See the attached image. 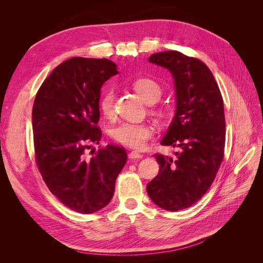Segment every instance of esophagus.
<instances>
[{
  "mask_svg": "<svg viewBox=\"0 0 263 263\" xmlns=\"http://www.w3.org/2000/svg\"><path fill=\"white\" fill-rule=\"evenodd\" d=\"M128 157H129V159H140V158H142L144 157V155H141L140 153H137V151H132V153H129L128 154Z\"/></svg>",
  "mask_w": 263,
  "mask_h": 263,
  "instance_id": "34e87169",
  "label": "esophagus"
}]
</instances>
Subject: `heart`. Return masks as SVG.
I'll use <instances>...</instances> for the list:
<instances>
[{"label": "heart", "mask_w": 263, "mask_h": 263, "mask_svg": "<svg viewBox=\"0 0 263 263\" xmlns=\"http://www.w3.org/2000/svg\"><path fill=\"white\" fill-rule=\"evenodd\" d=\"M133 89L136 91L140 98L153 104L159 101L162 95V87L156 80L147 77L137 78L132 82ZM115 92L112 87H108L101 94L99 99V109L103 116L112 117L114 115ZM155 112L163 117L164 109H156ZM154 127L148 123H128L122 122L109 129L110 137L116 142L125 147L133 149H142L149 139L154 136Z\"/></svg>", "instance_id": "b5f03b06"}]
</instances>
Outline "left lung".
<instances>
[{"instance_id":"8db88e82","label":"left lung","mask_w":263,"mask_h":263,"mask_svg":"<svg viewBox=\"0 0 263 263\" xmlns=\"http://www.w3.org/2000/svg\"><path fill=\"white\" fill-rule=\"evenodd\" d=\"M149 62L169 69L174 78L177 112L161 145L180 151L174 159L154 155L160 169L147 193L159 208L176 212L195 204L216 177L225 150L224 102L200 59L171 50L151 54Z\"/></svg>"}]
</instances>
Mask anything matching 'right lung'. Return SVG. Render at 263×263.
Wrapping results in <instances>:
<instances>
[{"instance_id": "1", "label": "right lung", "mask_w": 263, "mask_h": 263, "mask_svg": "<svg viewBox=\"0 0 263 263\" xmlns=\"http://www.w3.org/2000/svg\"><path fill=\"white\" fill-rule=\"evenodd\" d=\"M116 73V65L108 59L71 58L53 69L34 101L38 170L50 192L81 214L98 212L109 203L127 161L123 147L92 149L102 136L98 126L101 87Z\"/></svg>"}]
</instances>
